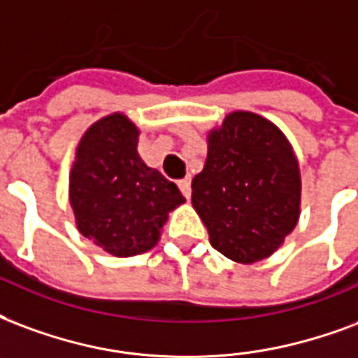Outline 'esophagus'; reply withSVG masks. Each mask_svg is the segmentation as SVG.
Instances as JSON below:
<instances>
[{"label":"esophagus","instance_id":"34e87169","mask_svg":"<svg viewBox=\"0 0 358 358\" xmlns=\"http://www.w3.org/2000/svg\"><path fill=\"white\" fill-rule=\"evenodd\" d=\"M178 187H180V192H182V195H184L186 199H189V197H192V182H189V178L180 180Z\"/></svg>","mask_w":358,"mask_h":358}]
</instances>
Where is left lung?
<instances>
[{
    "label": "left lung",
    "mask_w": 358,
    "mask_h": 358,
    "mask_svg": "<svg viewBox=\"0 0 358 358\" xmlns=\"http://www.w3.org/2000/svg\"><path fill=\"white\" fill-rule=\"evenodd\" d=\"M300 186L285 134L256 113L233 112L208 136L192 203L218 252L254 264L273 254L296 226Z\"/></svg>",
    "instance_id": "left-lung-1"
}]
</instances>
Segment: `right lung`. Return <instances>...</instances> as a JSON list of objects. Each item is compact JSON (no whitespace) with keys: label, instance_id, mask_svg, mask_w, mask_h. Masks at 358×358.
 <instances>
[{"label":"right lung","instance_id":"add662e5","mask_svg":"<svg viewBox=\"0 0 358 358\" xmlns=\"http://www.w3.org/2000/svg\"><path fill=\"white\" fill-rule=\"evenodd\" d=\"M138 131L113 113L79 142L70 203L83 237L113 256H134L159 241L166 214L184 203L178 187L136 152Z\"/></svg>","mask_w":358,"mask_h":358}]
</instances>
